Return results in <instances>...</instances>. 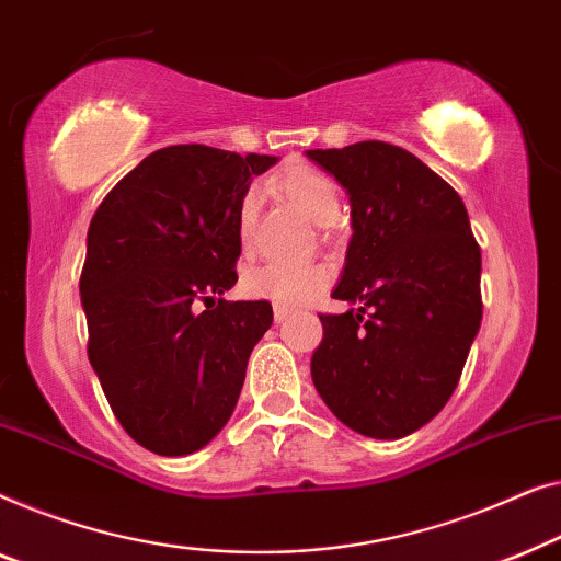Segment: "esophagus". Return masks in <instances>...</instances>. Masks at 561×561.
I'll list each match as a JSON object with an SVG mask.
<instances>
[{"mask_svg":"<svg viewBox=\"0 0 561 561\" xmlns=\"http://www.w3.org/2000/svg\"><path fill=\"white\" fill-rule=\"evenodd\" d=\"M291 314V310H287V307H279V305H274V320L277 322H284Z\"/></svg>","mask_w":561,"mask_h":561,"instance_id":"obj_1","label":"esophagus"}]
</instances>
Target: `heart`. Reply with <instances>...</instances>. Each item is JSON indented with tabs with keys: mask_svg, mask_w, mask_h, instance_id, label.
I'll return each mask as SVG.
<instances>
[{
	"mask_svg": "<svg viewBox=\"0 0 561 561\" xmlns=\"http://www.w3.org/2000/svg\"><path fill=\"white\" fill-rule=\"evenodd\" d=\"M274 187L295 203L307 218L314 224L325 226L337 216L341 210V198H337L335 185L307 164H297L274 180ZM256 193H243L236 208V239L243 251H251L256 236ZM330 282V270L325 264L310 262V264H282V262H266L243 272L241 277V291L251 299H266L279 307H299L307 305L310 299L320 295Z\"/></svg>",
	"mask_w": 561,
	"mask_h": 561,
	"instance_id": "1",
	"label": "heart"
}]
</instances>
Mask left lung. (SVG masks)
I'll return each instance as SVG.
<instances>
[{"mask_svg": "<svg viewBox=\"0 0 561 561\" xmlns=\"http://www.w3.org/2000/svg\"><path fill=\"white\" fill-rule=\"evenodd\" d=\"M351 195L353 239L320 314L312 381L345 427L374 439L412 435L453 397L483 318L480 247L453 185L389 141L310 149Z\"/></svg>", "mask_w": 561, "mask_h": 561, "instance_id": "left-lung-1", "label": "left lung"}]
</instances>
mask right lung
Listing matches in <instances>:
<instances>
[{"label": "right lung", "mask_w": 561, "mask_h": 561, "mask_svg": "<svg viewBox=\"0 0 561 561\" xmlns=\"http://www.w3.org/2000/svg\"><path fill=\"white\" fill-rule=\"evenodd\" d=\"M277 162L205 145L145 157L93 213L81 272L89 360L134 442L191 455L224 430L270 330L266 299L220 295L239 279L236 208Z\"/></svg>", "instance_id": "1"}]
</instances>
